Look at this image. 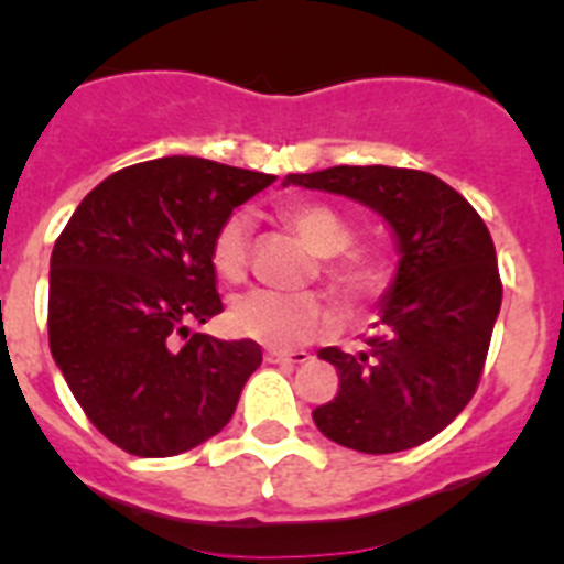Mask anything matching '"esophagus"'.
Instances as JSON below:
<instances>
[{
    "label": "esophagus",
    "mask_w": 564,
    "mask_h": 564,
    "mask_svg": "<svg viewBox=\"0 0 564 564\" xmlns=\"http://www.w3.org/2000/svg\"><path fill=\"white\" fill-rule=\"evenodd\" d=\"M265 358L271 364H305L311 361L307 350H268Z\"/></svg>",
    "instance_id": "34e87169"
}]
</instances>
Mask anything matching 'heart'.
Wrapping results in <instances>:
<instances>
[{
	"mask_svg": "<svg viewBox=\"0 0 564 564\" xmlns=\"http://www.w3.org/2000/svg\"><path fill=\"white\" fill-rule=\"evenodd\" d=\"M288 226L318 257H333L325 265V282L350 311H367L392 285V265L378 251H347L352 231L336 208L325 203H291L282 208ZM339 257L336 258L335 253ZM251 262V223L246 214H231L212 239V265L226 282L246 279ZM336 316L318 293H279L268 288L248 291L231 305V327L259 344L291 350L330 330Z\"/></svg>",
	"mask_w": 564,
	"mask_h": 564,
	"instance_id": "obj_1",
	"label": "heart"
}]
</instances>
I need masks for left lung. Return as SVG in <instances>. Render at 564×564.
Listing matches in <instances>:
<instances>
[{
    "instance_id": "8db88e82",
    "label": "left lung",
    "mask_w": 564,
    "mask_h": 564,
    "mask_svg": "<svg viewBox=\"0 0 564 564\" xmlns=\"http://www.w3.org/2000/svg\"><path fill=\"white\" fill-rule=\"evenodd\" d=\"M291 183L381 214L401 257L378 305L381 336L361 352L318 350L338 370V392L313 421L364 455L421 446L460 415L480 383L502 302L491 234L466 197L430 172L333 166L288 174Z\"/></svg>"
}]
</instances>
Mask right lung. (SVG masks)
Segmentation results:
<instances>
[{
	"label": "right lung",
	"mask_w": 564,
	"mask_h": 564,
	"mask_svg": "<svg viewBox=\"0 0 564 564\" xmlns=\"http://www.w3.org/2000/svg\"><path fill=\"white\" fill-rule=\"evenodd\" d=\"M273 181L186 154L134 163L56 239L50 352L93 426L129 455L172 457L217 435L262 364L251 338L192 327L223 313L214 231Z\"/></svg>",
	"instance_id": "obj_1"
}]
</instances>
